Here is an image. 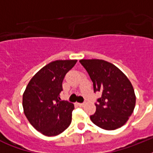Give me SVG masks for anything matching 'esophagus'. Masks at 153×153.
<instances>
[{"label":"esophagus","instance_id":"1","mask_svg":"<svg viewBox=\"0 0 153 153\" xmlns=\"http://www.w3.org/2000/svg\"><path fill=\"white\" fill-rule=\"evenodd\" d=\"M77 105H79V106H83L84 103H77Z\"/></svg>","mask_w":153,"mask_h":153}]
</instances>
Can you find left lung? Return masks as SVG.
Here are the masks:
<instances>
[{"instance_id": "obj_1", "label": "left lung", "mask_w": 153, "mask_h": 153, "mask_svg": "<svg viewBox=\"0 0 153 153\" xmlns=\"http://www.w3.org/2000/svg\"><path fill=\"white\" fill-rule=\"evenodd\" d=\"M93 82L94 91L102 93L91 120L105 130L121 128L133 114L136 95L126 74L111 62L102 59H81Z\"/></svg>"}]
</instances>
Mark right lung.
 Returning <instances> with one entry per match:
<instances>
[{"label": "right lung", "mask_w": 153, "mask_h": 153, "mask_svg": "<svg viewBox=\"0 0 153 153\" xmlns=\"http://www.w3.org/2000/svg\"><path fill=\"white\" fill-rule=\"evenodd\" d=\"M76 59L55 60L39 70L23 94V108L30 124L48 137L57 136L71 125L74 104L60 101L65 75Z\"/></svg>", "instance_id": "right-lung-1"}]
</instances>
